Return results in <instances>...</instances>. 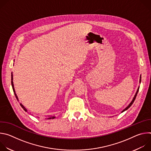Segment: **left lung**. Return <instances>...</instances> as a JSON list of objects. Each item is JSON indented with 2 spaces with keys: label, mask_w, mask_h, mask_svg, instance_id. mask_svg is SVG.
Returning <instances> with one entry per match:
<instances>
[{
  "label": "left lung",
  "mask_w": 151,
  "mask_h": 151,
  "mask_svg": "<svg viewBox=\"0 0 151 151\" xmlns=\"http://www.w3.org/2000/svg\"><path fill=\"white\" fill-rule=\"evenodd\" d=\"M139 82L140 83L141 82V76H140V81H139ZM139 88H138V89H137V92H136V94H135V96H134V98H133V99L132 100V102L129 104V105L126 107V108L125 109H124L122 111V112H124L125 111H126V110H127L129 107H130L132 104H133V103H134V100H135V99H136V96H137V93H138V91H139Z\"/></svg>",
  "instance_id": "obj_1"
}]
</instances>
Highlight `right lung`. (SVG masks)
<instances>
[{"mask_svg":"<svg viewBox=\"0 0 151 151\" xmlns=\"http://www.w3.org/2000/svg\"><path fill=\"white\" fill-rule=\"evenodd\" d=\"M11 84H12V89H13V91H14V94H15V97H16V98H17V100L18 101V97H17V94H16V93H15V89H14V83H13V75H12H12H11ZM20 106L22 107V108L26 111V112H27V109L26 108H25V107L21 104V103H20ZM54 119V118H55V116H51V117H50V118H48V119Z\"/></svg>","mask_w":151,"mask_h":151,"instance_id":"add662e5","label":"right lung"}]
</instances>
